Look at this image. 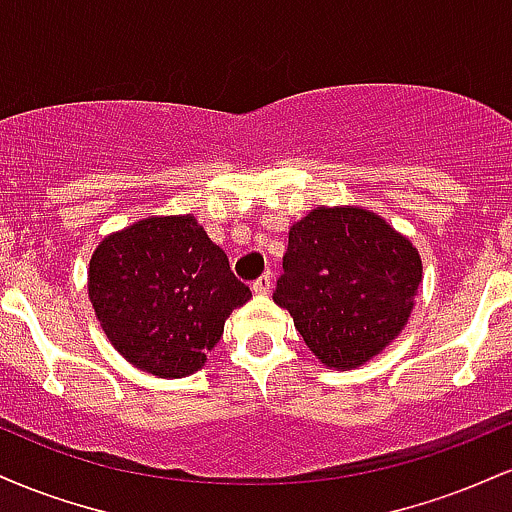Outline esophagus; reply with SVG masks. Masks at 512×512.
I'll return each instance as SVG.
<instances>
[{
  "mask_svg": "<svg viewBox=\"0 0 512 512\" xmlns=\"http://www.w3.org/2000/svg\"><path fill=\"white\" fill-rule=\"evenodd\" d=\"M269 289H272V272H264L260 279L252 281V291L260 293V296H264V293H269Z\"/></svg>",
  "mask_w": 512,
  "mask_h": 512,
  "instance_id": "obj_1",
  "label": "esophagus"
}]
</instances>
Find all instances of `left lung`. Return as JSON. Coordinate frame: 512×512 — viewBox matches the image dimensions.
Segmentation results:
<instances>
[{"instance_id": "obj_1", "label": "left lung", "mask_w": 512, "mask_h": 512, "mask_svg": "<svg viewBox=\"0 0 512 512\" xmlns=\"http://www.w3.org/2000/svg\"><path fill=\"white\" fill-rule=\"evenodd\" d=\"M419 250L361 207H317L293 223L274 303L327 368L378 356L407 325L421 284Z\"/></svg>"}]
</instances>
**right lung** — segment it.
<instances>
[{"label":"right lung","mask_w":512,"mask_h":512,"mask_svg":"<svg viewBox=\"0 0 512 512\" xmlns=\"http://www.w3.org/2000/svg\"><path fill=\"white\" fill-rule=\"evenodd\" d=\"M88 298L105 337L134 368L185 378L207 363L226 317L252 293L185 214L105 236L88 264Z\"/></svg>","instance_id":"right-lung-1"}]
</instances>
